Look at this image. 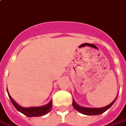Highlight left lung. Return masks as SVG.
I'll return each mask as SVG.
<instances>
[{"mask_svg": "<svg viewBox=\"0 0 126 126\" xmlns=\"http://www.w3.org/2000/svg\"><path fill=\"white\" fill-rule=\"evenodd\" d=\"M116 98H117V96L114 99V100L112 102V103H110V105H108V106L106 107H104V108H83V107H81V106H79L74 101V100L73 99V103H72V105H73V108L76 110L77 111H78L79 112H80L83 114H85V115H98V114H103V112H105V111H107L112 105L114 104V103L116 101Z\"/></svg>", "mask_w": 126, "mask_h": 126, "instance_id": "left-lung-1", "label": "left lung"}]
</instances>
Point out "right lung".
<instances>
[{"mask_svg":"<svg viewBox=\"0 0 126 126\" xmlns=\"http://www.w3.org/2000/svg\"><path fill=\"white\" fill-rule=\"evenodd\" d=\"M10 99L12 102V103L13 104L15 108L18 111L21 112L22 114H25L26 116L28 117H33V116H44L47 113L51 110L52 108V101L50 100L48 104L46 105L42 106V107H34V108H22L21 106H19L14 101L12 97L10 96V94H8Z\"/></svg>","mask_w":126,"mask_h":126,"instance_id":"1","label":"right lung"}]
</instances>
